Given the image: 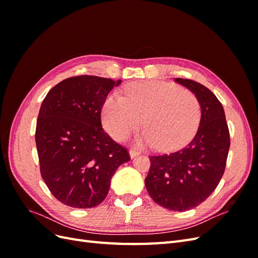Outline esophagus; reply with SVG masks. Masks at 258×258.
Masks as SVG:
<instances>
[{
	"mask_svg": "<svg viewBox=\"0 0 258 258\" xmlns=\"http://www.w3.org/2000/svg\"><path fill=\"white\" fill-rule=\"evenodd\" d=\"M140 154H141V153H140V152H138V151H136V150H131V151L129 152V155H130V158H131V159H134V158H136V157H137V156H139Z\"/></svg>",
	"mask_w": 258,
	"mask_h": 258,
	"instance_id": "34e87169",
	"label": "esophagus"
}]
</instances>
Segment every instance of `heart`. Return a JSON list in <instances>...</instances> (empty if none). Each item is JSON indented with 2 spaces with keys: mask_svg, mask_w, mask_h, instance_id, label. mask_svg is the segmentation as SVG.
<instances>
[{
  "mask_svg": "<svg viewBox=\"0 0 258 258\" xmlns=\"http://www.w3.org/2000/svg\"><path fill=\"white\" fill-rule=\"evenodd\" d=\"M200 116L199 101L192 92L160 81L129 84L124 97L112 92L102 106L103 126L115 140L126 139L143 119L146 129L137 138V144H158L161 151L188 142L198 129Z\"/></svg>",
  "mask_w": 258,
  "mask_h": 258,
  "instance_id": "obj_1",
  "label": "heart"
}]
</instances>
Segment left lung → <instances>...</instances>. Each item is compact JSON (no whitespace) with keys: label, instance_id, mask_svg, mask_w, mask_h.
I'll return each instance as SVG.
<instances>
[{"label":"left lung","instance_id":"8db88e82","mask_svg":"<svg viewBox=\"0 0 258 258\" xmlns=\"http://www.w3.org/2000/svg\"><path fill=\"white\" fill-rule=\"evenodd\" d=\"M174 81L198 99L199 128L182 150L151 156L145 186L156 204L182 212L202 204L216 188L225 171L230 139L223 105L214 93L191 80Z\"/></svg>","mask_w":258,"mask_h":258}]
</instances>
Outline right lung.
Segmentation results:
<instances>
[{"mask_svg":"<svg viewBox=\"0 0 258 258\" xmlns=\"http://www.w3.org/2000/svg\"><path fill=\"white\" fill-rule=\"evenodd\" d=\"M121 84L105 77H70L51 88L36 121L35 142L41 174L62 204L93 208L108 194L111 179L129 154L101 124V108Z\"/></svg>","mask_w":258,"mask_h":258,"instance_id":"add662e5","label":"right lung"}]
</instances>
